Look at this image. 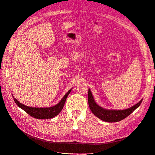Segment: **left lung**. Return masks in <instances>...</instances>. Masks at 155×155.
<instances>
[{"mask_svg": "<svg viewBox=\"0 0 155 155\" xmlns=\"http://www.w3.org/2000/svg\"><path fill=\"white\" fill-rule=\"evenodd\" d=\"M142 100H140L137 104L130 108L124 110H113L106 109L97 105L94 99L90 89L88 92V102L90 109L92 113L98 118L106 121V122H117L127 118L132 112L137 109L140 105Z\"/></svg>", "mask_w": 155, "mask_h": 155, "instance_id": "1", "label": "left lung"}]
</instances>
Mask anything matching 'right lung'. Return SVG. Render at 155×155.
<instances>
[{"label": "right lung", "mask_w": 155, "mask_h": 155, "mask_svg": "<svg viewBox=\"0 0 155 155\" xmlns=\"http://www.w3.org/2000/svg\"><path fill=\"white\" fill-rule=\"evenodd\" d=\"M71 88L70 90L67 92L63 97L62 98L61 101L58 103V104H56L54 106L50 107H28L26 106L24 104H21L18 101L16 98L13 97V100L15 101V104L17 105L18 107H20L21 109L24 110L26 113L32 116L33 118H35L37 119H50L54 118L55 116L58 115L60 112L61 111L63 108L64 107V103L66 101L67 97L68 96L70 92L72 91Z\"/></svg>", "instance_id": "1"}]
</instances>
